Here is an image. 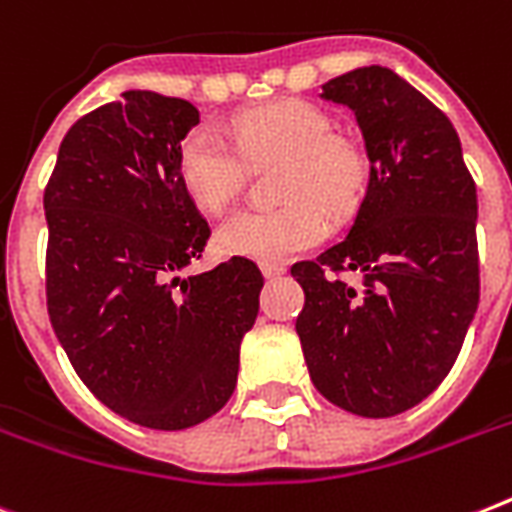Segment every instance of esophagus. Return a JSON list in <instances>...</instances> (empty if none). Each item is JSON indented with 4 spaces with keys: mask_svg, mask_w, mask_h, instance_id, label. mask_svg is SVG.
Instances as JSON below:
<instances>
[{
    "mask_svg": "<svg viewBox=\"0 0 512 512\" xmlns=\"http://www.w3.org/2000/svg\"><path fill=\"white\" fill-rule=\"evenodd\" d=\"M260 271H263L265 279H279V276H284V273H287V268H284V265H276V263H263L260 265Z\"/></svg>",
    "mask_w": 512,
    "mask_h": 512,
    "instance_id": "esophagus-1",
    "label": "esophagus"
}]
</instances>
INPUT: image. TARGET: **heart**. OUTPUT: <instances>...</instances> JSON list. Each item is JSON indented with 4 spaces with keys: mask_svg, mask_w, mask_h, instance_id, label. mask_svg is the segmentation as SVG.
<instances>
[{
    "mask_svg": "<svg viewBox=\"0 0 512 512\" xmlns=\"http://www.w3.org/2000/svg\"><path fill=\"white\" fill-rule=\"evenodd\" d=\"M332 116L308 100H273L233 122L239 146L212 127L185 135L177 175L201 209L220 212L241 191L247 159H287L281 170V207L239 209L217 225L215 249L228 257L284 263L319 247L329 223L322 204L342 212L361 193L366 159L350 138L332 132Z\"/></svg>",
    "mask_w": 512,
    "mask_h": 512,
    "instance_id": "heart-1",
    "label": "heart"
}]
</instances>
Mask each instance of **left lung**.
Masks as SVG:
<instances>
[{"label":"left lung","mask_w":512,"mask_h":512,"mask_svg":"<svg viewBox=\"0 0 512 512\" xmlns=\"http://www.w3.org/2000/svg\"><path fill=\"white\" fill-rule=\"evenodd\" d=\"M321 98L356 116L369 183L348 236L292 265L305 292L295 329L321 396L393 417L444 382L478 311L476 183L452 122L396 71L356 68Z\"/></svg>","instance_id":"left-lung-1"}]
</instances>
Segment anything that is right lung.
<instances>
[{"label":"right lung","instance_id":"right-lung-1","mask_svg":"<svg viewBox=\"0 0 512 512\" xmlns=\"http://www.w3.org/2000/svg\"><path fill=\"white\" fill-rule=\"evenodd\" d=\"M196 124L188 100L122 92L66 132L44 188L52 329L111 412L154 430L223 409L260 311L263 273L247 257L183 276L209 239L177 175Z\"/></svg>","mask_w":512,"mask_h":512}]
</instances>
